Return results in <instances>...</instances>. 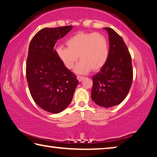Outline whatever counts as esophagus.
Returning <instances> with one entry per match:
<instances>
[{
  "label": "esophagus",
  "mask_w": 157,
  "mask_h": 157,
  "mask_svg": "<svg viewBox=\"0 0 157 157\" xmlns=\"http://www.w3.org/2000/svg\"><path fill=\"white\" fill-rule=\"evenodd\" d=\"M84 77H82V76H78V77H77V79H78V81L79 82H82V80H83V79H84Z\"/></svg>",
  "instance_id": "1"
}]
</instances>
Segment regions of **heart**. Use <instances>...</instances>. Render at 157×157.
Masks as SVG:
<instances>
[{
	"label": "heart",
	"instance_id": "heart-1",
	"mask_svg": "<svg viewBox=\"0 0 157 157\" xmlns=\"http://www.w3.org/2000/svg\"><path fill=\"white\" fill-rule=\"evenodd\" d=\"M68 48L59 46L56 49L57 55L68 69L75 67L78 73H86L91 70H100L109 57V46L106 37L102 34L80 32L66 41Z\"/></svg>",
	"mask_w": 157,
	"mask_h": 157
}]
</instances>
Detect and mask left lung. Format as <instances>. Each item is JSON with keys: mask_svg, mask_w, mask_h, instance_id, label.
<instances>
[{"mask_svg": "<svg viewBox=\"0 0 157 157\" xmlns=\"http://www.w3.org/2000/svg\"><path fill=\"white\" fill-rule=\"evenodd\" d=\"M107 31L109 50L107 62L93 77L91 98L95 104L109 108L127 97L133 80L132 57L122 37L113 29Z\"/></svg>", "mask_w": 157, "mask_h": 157, "instance_id": "obj_1", "label": "left lung"}]
</instances>
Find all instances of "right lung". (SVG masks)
<instances>
[{
	"mask_svg": "<svg viewBox=\"0 0 157 157\" xmlns=\"http://www.w3.org/2000/svg\"><path fill=\"white\" fill-rule=\"evenodd\" d=\"M72 25L45 28L32 39L26 62V78L32 98L44 110L60 113L71 104L78 80L63 64L54 46Z\"/></svg>",
	"mask_w": 157,
	"mask_h": 157,
	"instance_id": "obj_1",
	"label": "right lung"
}]
</instances>
